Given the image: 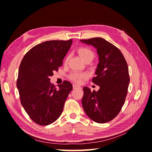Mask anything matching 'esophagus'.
I'll list each match as a JSON object with an SVG mask.
<instances>
[{"label":"esophagus","mask_w":152,"mask_h":152,"mask_svg":"<svg viewBox=\"0 0 152 152\" xmlns=\"http://www.w3.org/2000/svg\"><path fill=\"white\" fill-rule=\"evenodd\" d=\"M73 88H74V89H76V88H81V87H80V86H78V85L73 84Z\"/></svg>","instance_id":"1"}]
</instances>
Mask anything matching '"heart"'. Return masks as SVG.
I'll return each mask as SVG.
<instances>
[{"label":"heart","mask_w":152,"mask_h":152,"mask_svg":"<svg viewBox=\"0 0 152 152\" xmlns=\"http://www.w3.org/2000/svg\"><path fill=\"white\" fill-rule=\"evenodd\" d=\"M78 53L80 54V56H81L82 58V59L83 61H86L88 59H93V57H94V54H93V51L89 49L88 48H80L78 50ZM68 60H69V57H66L65 59V63L68 62ZM88 74L86 72H73L70 74L69 76V78L72 80L73 82L80 83H81L83 79L86 78L88 77Z\"/></svg>","instance_id":"b5f03b06"}]
</instances>
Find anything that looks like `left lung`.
<instances>
[{
    "instance_id": "8db88e82",
    "label": "left lung",
    "mask_w": 152,
    "mask_h": 152,
    "mask_svg": "<svg viewBox=\"0 0 152 152\" xmlns=\"http://www.w3.org/2000/svg\"><path fill=\"white\" fill-rule=\"evenodd\" d=\"M80 41L92 45L99 55L96 76L92 82L100 89L91 91L88 87L83 88V108L93 121L104 124L117 116L125 103L130 82L127 63L121 51L104 38Z\"/></svg>"
}]
</instances>
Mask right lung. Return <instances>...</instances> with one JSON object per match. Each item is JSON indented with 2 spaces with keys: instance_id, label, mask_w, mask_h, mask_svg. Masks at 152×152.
<instances>
[{
  "instance_id": "obj_1",
  "label": "right lung",
  "mask_w": 152,
  "mask_h": 152,
  "mask_svg": "<svg viewBox=\"0 0 152 152\" xmlns=\"http://www.w3.org/2000/svg\"><path fill=\"white\" fill-rule=\"evenodd\" d=\"M72 40H50L32 48L19 68L17 88L21 103L30 118L40 125L56 121L72 91V83L64 81L59 88L50 77L63 64Z\"/></svg>"
}]
</instances>
